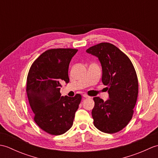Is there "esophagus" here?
Listing matches in <instances>:
<instances>
[{
  "instance_id": "esophagus-1",
  "label": "esophagus",
  "mask_w": 158,
  "mask_h": 158,
  "mask_svg": "<svg viewBox=\"0 0 158 158\" xmlns=\"http://www.w3.org/2000/svg\"><path fill=\"white\" fill-rule=\"evenodd\" d=\"M83 98H91V97L89 96L88 95H87L86 94H83Z\"/></svg>"
}]
</instances>
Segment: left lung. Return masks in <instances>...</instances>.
<instances>
[{
  "mask_svg": "<svg viewBox=\"0 0 158 158\" xmlns=\"http://www.w3.org/2000/svg\"><path fill=\"white\" fill-rule=\"evenodd\" d=\"M101 64L102 81L109 99L94 97L92 111L94 124L101 132L113 134L125 127L133 115L139 92L136 73L128 57L116 46L100 43L86 50Z\"/></svg>",
  "mask_w": 158,
  "mask_h": 158,
  "instance_id": "8db88e82",
  "label": "left lung"
}]
</instances>
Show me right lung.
Returning <instances> with one entry per match:
<instances>
[{
    "label": "right lung",
    "instance_id": "add662e5",
    "mask_svg": "<svg viewBox=\"0 0 158 158\" xmlns=\"http://www.w3.org/2000/svg\"><path fill=\"white\" fill-rule=\"evenodd\" d=\"M78 50L51 49L33 62L27 77L26 92L36 123L45 132L60 135L72 127L81 96L64 97L62 83L69 82V66Z\"/></svg>",
    "mask_w": 158,
    "mask_h": 158
}]
</instances>
